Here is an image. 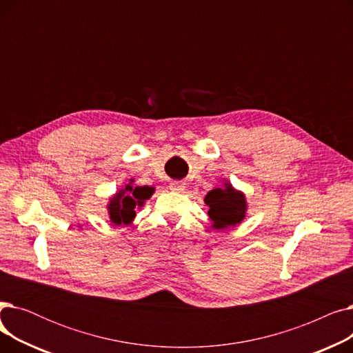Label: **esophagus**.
I'll use <instances>...</instances> for the list:
<instances>
[{
  "instance_id": "1",
  "label": "esophagus",
  "mask_w": 353,
  "mask_h": 353,
  "mask_svg": "<svg viewBox=\"0 0 353 353\" xmlns=\"http://www.w3.org/2000/svg\"><path fill=\"white\" fill-rule=\"evenodd\" d=\"M184 189V184L181 181H173L170 183V190L173 192H181Z\"/></svg>"
}]
</instances>
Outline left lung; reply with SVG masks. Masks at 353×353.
<instances>
[{
  "instance_id": "1",
  "label": "left lung",
  "mask_w": 353,
  "mask_h": 353,
  "mask_svg": "<svg viewBox=\"0 0 353 353\" xmlns=\"http://www.w3.org/2000/svg\"><path fill=\"white\" fill-rule=\"evenodd\" d=\"M205 203L209 206L208 214L214 229L234 228L242 223L248 210L245 194L233 189L230 183H225V189L210 190L205 197Z\"/></svg>"
}]
</instances>
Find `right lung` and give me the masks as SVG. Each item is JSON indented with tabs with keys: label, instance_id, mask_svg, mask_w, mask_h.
I'll return each instance as SVG.
<instances>
[{
	"label": "right lung",
	"instance_id": "right-lung-1",
	"mask_svg": "<svg viewBox=\"0 0 353 353\" xmlns=\"http://www.w3.org/2000/svg\"><path fill=\"white\" fill-rule=\"evenodd\" d=\"M153 193L154 189L150 186L133 188L132 183L127 184L124 189L116 193L108 201L107 210L110 220L117 226L130 225L136 217V208H141L144 201L150 199Z\"/></svg>",
	"mask_w": 353,
	"mask_h": 353
}]
</instances>
